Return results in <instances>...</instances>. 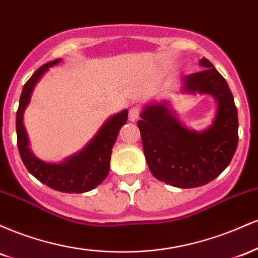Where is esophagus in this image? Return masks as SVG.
<instances>
[{"mask_svg":"<svg viewBox=\"0 0 258 258\" xmlns=\"http://www.w3.org/2000/svg\"><path fill=\"white\" fill-rule=\"evenodd\" d=\"M139 112H141V110H139L138 106H133V108H131V110H130V112H128L130 121L135 122V121L139 117Z\"/></svg>","mask_w":258,"mask_h":258,"instance_id":"1","label":"esophagus"}]
</instances>
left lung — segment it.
Here are the masks:
<instances>
[{
	"instance_id": "1",
	"label": "left lung",
	"mask_w": 258,
	"mask_h": 258,
	"mask_svg": "<svg viewBox=\"0 0 258 258\" xmlns=\"http://www.w3.org/2000/svg\"><path fill=\"white\" fill-rule=\"evenodd\" d=\"M182 79V92L216 100L212 123L203 131L183 125L168 100L143 106L137 126L148 167L156 179L177 188L205 185L226 170L238 147V110L226 80L210 60Z\"/></svg>"
}]
</instances>
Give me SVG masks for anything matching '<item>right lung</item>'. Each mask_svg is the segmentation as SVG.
Returning a JSON list of instances; mask_svg holds the SVG:
<instances>
[{
  "label": "right lung",
  "mask_w": 258,
  "mask_h": 258,
  "mask_svg": "<svg viewBox=\"0 0 258 258\" xmlns=\"http://www.w3.org/2000/svg\"><path fill=\"white\" fill-rule=\"evenodd\" d=\"M60 61L61 59L59 58L38 68L23 87L16 121L18 149L25 167L35 178L61 193L80 194L94 189L108 176L112 147L116 142L120 128L126 123L128 110L123 109L106 119L81 150L61 162H46L36 158L29 147V137L24 126V112L30 104L32 92L37 82L48 72L49 68Z\"/></svg>",
  "instance_id": "add662e5"
}]
</instances>
